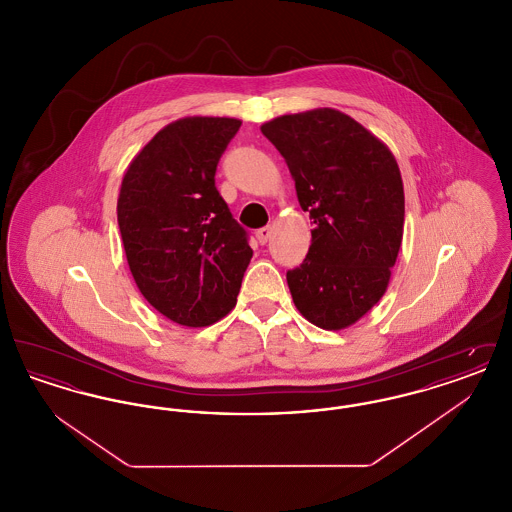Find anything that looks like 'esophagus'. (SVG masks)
<instances>
[{
	"label": "esophagus",
	"instance_id": "obj_1",
	"mask_svg": "<svg viewBox=\"0 0 512 512\" xmlns=\"http://www.w3.org/2000/svg\"><path fill=\"white\" fill-rule=\"evenodd\" d=\"M270 234H272V228H270V226H265V228L257 230V240H259V244H267L268 238H270Z\"/></svg>",
	"mask_w": 512,
	"mask_h": 512
}]
</instances>
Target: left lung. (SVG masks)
Instances as JSON below:
<instances>
[{"label": "left lung", "mask_w": 512, "mask_h": 512, "mask_svg": "<svg viewBox=\"0 0 512 512\" xmlns=\"http://www.w3.org/2000/svg\"><path fill=\"white\" fill-rule=\"evenodd\" d=\"M284 157L297 201L315 228L305 261L288 270L297 311L343 330L382 299L403 240L405 194L397 161L363 124L332 107L261 126Z\"/></svg>", "instance_id": "left-lung-1"}]
</instances>
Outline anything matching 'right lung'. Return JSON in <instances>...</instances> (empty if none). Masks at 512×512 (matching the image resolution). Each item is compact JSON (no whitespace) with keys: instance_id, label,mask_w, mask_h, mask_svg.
I'll list each match as a JSON object with an SVG mask.
<instances>
[{"instance_id":"obj_1","label":"right lung","mask_w":512,"mask_h":512,"mask_svg":"<svg viewBox=\"0 0 512 512\" xmlns=\"http://www.w3.org/2000/svg\"><path fill=\"white\" fill-rule=\"evenodd\" d=\"M242 121L184 117L130 161L117 201L126 261L138 290L188 328L226 317L253 251L215 186L220 155Z\"/></svg>"}]
</instances>
